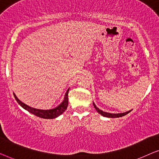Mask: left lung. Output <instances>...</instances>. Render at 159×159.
Returning <instances> with one entry per match:
<instances>
[{
	"mask_svg": "<svg viewBox=\"0 0 159 159\" xmlns=\"http://www.w3.org/2000/svg\"><path fill=\"white\" fill-rule=\"evenodd\" d=\"M93 106H94V108L96 109L97 112H98L99 114L101 115V116H103L104 117H108V118H117V117H121V116H125V115H126V114H127L128 113L132 111V110H130V111H127V112L119 113V114H111V113H108V112L103 111L99 109V108H98L96 106H95V104L94 103H93Z\"/></svg>",
	"mask_w": 159,
	"mask_h": 159,
	"instance_id": "obj_1",
	"label": "left lung"
}]
</instances>
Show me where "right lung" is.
Wrapping results in <instances>:
<instances>
[{"label":"right lung","instance_id":"right-lung-1","mask_svg":"<svg viewBox=\"0 0 159 159\" xmlns=\"http://www.w3.org/2000/svg\"><path fill=\"white\" fill-rule=\"evenodd\" d=\"M68 89L66 91V94L64 95V100L58 106H56V108H52V109H48V110H43V109H38V108H32L30 106H27V104L24 103L23 102H21L18 98L16 97V95L14 93V95L15 97V99L16 100L17 103L20 105L23 108H25V110H27V111H29L31 114L35 115V116L40 117V118L43 119H54L58 117L60 115H61L66 110L67 106H68Z\"/></svg>","mask_w":159,"mask_h":159}]
</instances>
